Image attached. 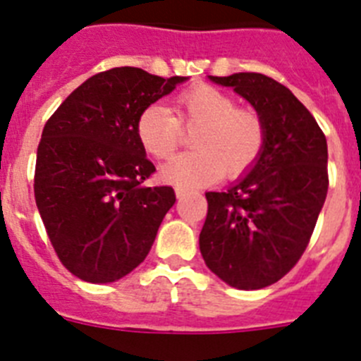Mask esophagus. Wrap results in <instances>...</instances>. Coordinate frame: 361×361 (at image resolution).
<instances>
[{"label": "esophagus", "instance_id": "esophagus-1", "mask_svg": "<svg viewBox=\"0 0 361 361\" xmlns=\"http://www.w3.org/2000/svg\"><path fill=\"white\" fill-rule=\"evenodd\" d=\"M175 195H177V199H183V197L188 195V190H184V188H177V190H175Z\"/></svg>", "mask_w": 361, "mask_h": 361}]
</instances>
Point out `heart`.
<instances>
[{
    "mask_svg": "<svg viewBox=\"0 0 361 361\" xmlns=\"http://www.w3.org/2000/svg\"><path fill=\"white\" fill-rule=\"evenodd\" d=\"M193 130L191 152L162 166L161 178L177 188L206 186L222 175L238 178L262 157L267 130L255 108L237 106L235 97L212 85H195L175 95L173 111L148 104L135 124L137 139L153 159H170Z\"/></svg>",
    "mask_w": 361,
    "mask_h": 361,
    "instance_id": "1",
    "label": "heart"
}]
</instances>
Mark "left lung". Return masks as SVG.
Instances as JSON below:
<instances>
[{"instance_id":"left-lung-1","label":"left lung","mask_w":361,"mask_h":361,"mask_svg":"<svg viewBox=\"0 0 361 361\" xmlns=\"http://www.w3.org/2000/svg\"><path fill=\"white\" fill-rule=\"evenodd\" d=\"M213 82L233 86L264 117L262 157L226 191H208L199 237L209 269L237 289H262L304 255L327 197V141L311 111L264 73L240 72Z\"/></svg>"}]
</instances>
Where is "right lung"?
Instances as JSON below:
<instances>
[{
    "instance_id": "add662e5",
    "label": "right lung",
    "mask_w": 361,
    "mask_h": 361,
    "mask_svg": "<svg viewBox=\"0 0 361 361\" xmlns=\"http://www.w3.org/2000/svg\"><path fill=\"white\" fill-rule=\"evenodd\" d=\"M183 81L133 66L106 70L78 86L44 124L34 195L56 255L78 279L116 282L152 250L175 191L145 184L155 166L135 124Z\"/></svg>"
}]
</instances>
